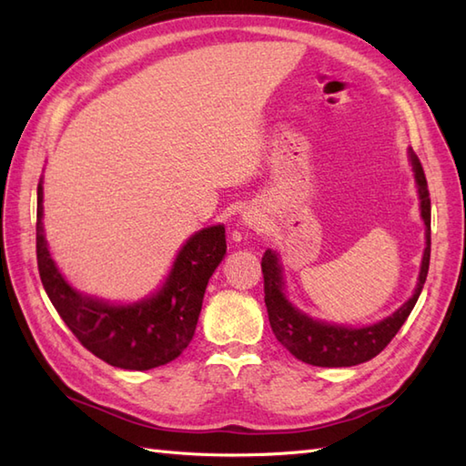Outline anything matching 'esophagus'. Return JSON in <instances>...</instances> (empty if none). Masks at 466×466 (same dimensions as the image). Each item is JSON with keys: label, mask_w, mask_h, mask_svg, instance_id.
Returning <instances> with one entry per match:
<instances>
[{"label": "esophagus", "mask_w": 466, "mask_h": 466, "mask_svg": "<svg viewBox=\"0 0 466 466\" xmlns=\"http://www.w3.org/2000/svg\"><path fill=\"white\" fill-rule=\"evenodd\" d=\"M244 220H246V224H248V226H258V224H260V222H258V218L252 216V214L244 216Z\"/></svg>", "instance_id": "esophagus-1"}]
</instances>
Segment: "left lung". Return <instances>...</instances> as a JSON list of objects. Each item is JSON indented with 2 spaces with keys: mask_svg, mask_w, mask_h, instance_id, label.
I'll return each instance as SVG.
<instances>
[{
  "mask_svg": "<svg viewBox=\"0 0 466 466\" xmlns=\"http://www.w3.org/2000/svg\"><path fill=\"white\" fill-rule=\"evenodd\" d=\"M409 154L414 167V177H417L419 184L420 216L427 224V248H424L422 256L417 290H414L412 299L389 319L372 326H364V329H344V326L312 320L286 300L282 292V270L276 254L268 250L262 256L264 302L266 310H268L272 332L284 349L299 360L312 366H329V369H332V366H354L370 360L390 344L404 320L409 319L414 304H417L424 280H427L431 262V194L419 156L412 150Z\"/></svg>",
  "mask_w": 466,
  "mask_h": 466,
  "instance_id": "8db88e82",
  "label": "left lung"
}]
</instances>
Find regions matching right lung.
I'll list each match as a JSON object with an SVG mask.
<instances>
[{
    "label": "right lung",
    "instance_id": "1",
    "mask_svg": "<svg viewBox=\"0 0 466 466\" xmlns=\"http://www.w3.org/2000/svg\"><path fill=\"white\" fill-rule=\"evenodd\" d=\"M44 192L37 184V270L54 309L84 349L126 370H150L172 362L190 344L208 280L226 254L224 226L194 234L177 254L162 290L132 306L82 296L57 272L44 236Z\"/></svg>",
    "mask_w": 466,
    "mask_h": 466
}]
</instances>
